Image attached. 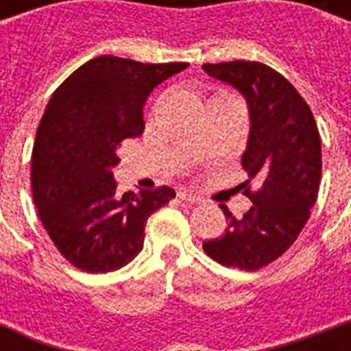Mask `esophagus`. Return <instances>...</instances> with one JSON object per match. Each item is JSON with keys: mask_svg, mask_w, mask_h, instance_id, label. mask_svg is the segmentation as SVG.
Here are the masks:
<instances>
[{"mask_svg": "<svg viewBox=\"0 0 351 351\" xmlns=\"http://www.w3.org/2000/svg\"><path fill=\"white\" fill-rule=\"evenodd\" d=\"M178 198L182 200H186V202H191V204H202V198L197 197V195H193L189 191H180L178 193Z\"/></svg>", "mask_w": 351, "mask_h": 351, "instance_id": "34e87169", "label": "esophagus"}]
</instances>
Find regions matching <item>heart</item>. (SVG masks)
<instances>
[{"mask_svg": "<svg viewBox=\"0 0 351 351\" xmlns=\"http://www.w3.org/2000/svg\"><path fill=\"white\" fill-rule=\"evenodd\" d=\"M226 96H231V95H228V93H219V95L215 96V98H226ZM213 98V100H215Z\"/></svg>", "mask_w": 351, "mask_h": 351, "instance_id": "heart-1", "label": "heart"}]
</instances>
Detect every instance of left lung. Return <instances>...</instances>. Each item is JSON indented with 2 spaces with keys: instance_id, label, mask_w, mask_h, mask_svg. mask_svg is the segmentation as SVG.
Instances as JSON below:
<instances>
[{
  "instance_id": "left-lung-1",
  "label": "left lung",
  "mask_w": 351,
  "mask_h": 351,
  "mask_svg": "<svg viewBox=\"0 0 351 351\" xmlns=\"http://www.w3.org/2000/svg\"><path fill=\"white\" fill-rule=\"evenodd\" d=\"M204 71L237 87L250 106L242 167L250 176L244 193L253 206L242 219L220 206L228 230L202 247L222 266L255 271L282 256L310 219L322 175L321 136L299 90L266 63H204ZM251 180L259 182L256 190L250 189Z\"/></svg>"
}]
</instances>
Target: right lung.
Returning a JSON list of instances; mask_svg holds the SVG:
<instances>
[{"label":"right lung","instance_id":"right-lung-1","mask_svg":"<svg viewBox=\"0 0 351 351\" xmlns=\"http://www.w3.org/2000/svg\"><path fill=\"white\" fill-rule=\"evenodd\" d=\"M189 63H140L98 56L52 95L32 147L38 217L56 250L87 273L120 269L142 251L145 222L175 189L117 193L111 169L125 138L143 132L149 93Z\"/></svg>","mask_w":351,"mask_h":351}]
</instances>
